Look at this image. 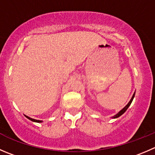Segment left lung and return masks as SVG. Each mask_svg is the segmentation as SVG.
I'll use <instances>...</instances> for the list:
<instances>
[{
  "instance_id": "obj_1",
  "label": "left lung",
  "mask_w": 155,
  "mask_h": 155,
  "mask_svg": "<svg viewBox=\"0 0 155 155\" xmlns=\"http://www.w3.org/2000/svg\"><path fill=\"white\" fill-rule=\"evenodd\" d=\"M135 94H136V91H135V92H134V94H133V97H131V99H130V101H129V103L127 104L126 105V106L124 107L123 108V109L121 110H120L119 112L117 113V114H116V115H114V117H112V118H114V119H115V118H117V117H120V116L122 115V114H124V113L126 112V110H127L128 109V107H129L130 106V104H131L132 101H133V98H134V97H135Z\"/></svg>"
}]
</instances>
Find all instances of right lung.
I'll return each mask as SVG.
<instances>
[{
  "label": "right lung",
  "instance_id": "obj_1",
  "mask_svg": "<svg viewBox=\"0 0 155 155\" xmlns=\"http://www.w3.org/2000/svg\"><path fill=\"white\" fill-rule=\"evenodd\" d=\"M25 117H26L27 118H28V120H30L31 121H32V122H35V123H42V120H35V119H32V118L29 117H28V116L25 115Z\"/></svg>",
  "mask_w": 155,
  "mask_h": 155
}]
</instances>
